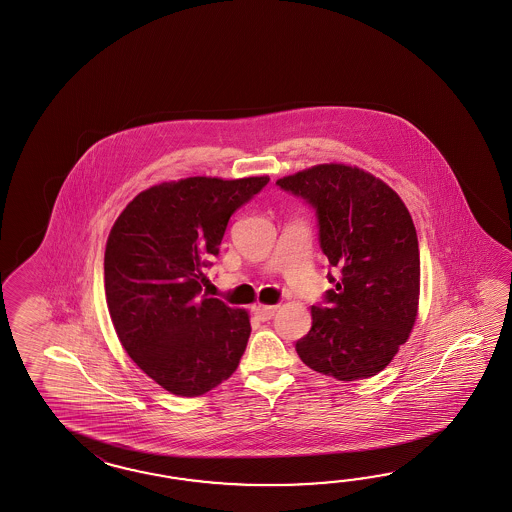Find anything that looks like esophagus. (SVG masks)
<instances>
[{"label": "esophagus", "instance_id": "esophagus-1", "mask_svg": "<svg viewBox=\"0 0 512 512\" xmlns=\"http://www.w3.org/2000/svg\"><path fill=\"white\" fill-rule=\"evenodd\" d=\"M252 310H254L256 318H258L260 322H269V320L275 316L277 307H271V305H256Z\"/></svg>", "mask_w": 512, "mask_h": 512}]
</instances>
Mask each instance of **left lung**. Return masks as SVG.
Returning <instances> with one entry per match:
<instances>
[{"instance_id":"1","label":"left lung","mask_w":512,"mask_h":512,"mask_svg":"<svg viewBox=\"0 0 512 512\" xmlns=\"http://www.w3.org/2000/svg\"><path fill=\"white\" fill-rule=\"evenodd\" d=\"M305 200L336 277L312 307V327L295 342L305 365L340 381L376 376L408 340L419 305V241L400 196L346 164H320L282 177Z\"/></svg>"}]
</instances>
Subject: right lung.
Masks as SVG:
<instances>
[{
  "label": "right lung",
  "mask_w": 512,
  "mask_h": 512,
  "mask_svg": "<svg viewBox=\"0 0 512 512\" xmlns=\"http://www.w3.org/2000/svg\"><path fill=\"white\" fill-rule=\"evenodd\" d=\"M267 183V176L187 177L155 185L110 230L104 290L119 342L172 395L211 391L245 353L247 310L207 297L202 286L228 220Z\"/></svg>",
  "instance_id": "right-lung-1"
}]
</instances>
